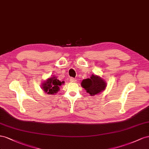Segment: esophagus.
<instances>
[{"instance_id": "34e87169", "label": "esophagus", "mask_w": 149, "mask_h": 149, "mask_svg": "<svg viewBox=\"0 0 149 149\" xmlns=\"http://www.w3.org/2000/svg\"><path fill=\"white\" fill-rule=\"evenodd\" d=\"M70 81L71 82H76V80H75V79H74V78L71 77V78L70 79Z\"/></svg>"}]
</instances>
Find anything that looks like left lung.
<instances>
[{
    "mask_svg": "<svg viewBox=\"0 0 149 149\" xmlns=\"http://www.w3.org/2000/svg\"><path fill=\"white\" fill-rule=\"evenodd\" d=\"M81 86L85 88L87 93H89L91 96H93L105 90L107 82L100 76L92 74L90 78L82 80Z\"/></svg>",
    "mask_w": 149,
    "mask_h": 149,
    "instance_id": "obj_1",
    "label": "left lung"
}]
</instances>
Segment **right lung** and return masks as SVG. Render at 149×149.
I'll list each match as a JSON object with an SVG mask.
<instances>
[{"instance_id":"obj_1","label":"right lung","mask_w":149,"mask_h":149,"mask_svg":"<svg viewBox=\"0 0 149 149\" xmlns=\"http://www.w3.org/2000/svg\"><path fill=\"white\" fill-rule=\"evenodd\" d=\"M63 84H64V82H61L57 79L56 76L52 75L42 83L41 88L47 94L53 95L60 91V86Z\"/></svg>"}]
</instances>
